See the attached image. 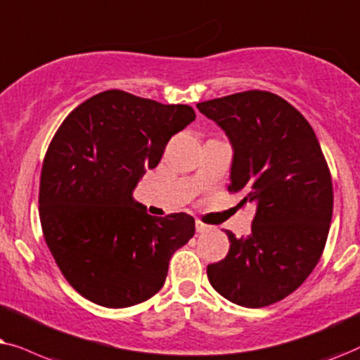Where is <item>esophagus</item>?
<instances>
[{"label":"esophagus","instance_id":"1","mask_svg":"<svg viewBox=\"0 0 360 360\" xmlns=\"http://www.w3.org/2000/svg\"><path fill=\"white\" fill-rule=\"evenodd\" d=\"M212 229L210 225L200 222V220H195V230H198L199 233H204V232H209V230Z\"/></svg>","mask_w":360,"mask_h":360}]
</instances>
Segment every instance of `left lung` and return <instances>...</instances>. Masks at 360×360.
I'll return each mask as SVG.
<instances>
[{
    "label": "left lung",
    "instance_id": "1",
    "mask_svg": "<svg viewBox=\"0 0 360 360\" xmlns=\"http://www.w3.org/2000/svg\"><path fill=\"white\" fill-rule=\"evenodd\" d=\"M233 148L230 193L255 202L250 236L227 230L224 260L207 265L212 288L232 303L263 308L286 298L323 255L333 219V181L311 124L265 90L198 103Z\"/></svg>",
    "mask_w": 360,
    "mask_h": 360
}]
</instances>
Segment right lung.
<instances>
[{"instance_id":"1","label":"right lung","mask_w":360,"mask_h":360,"mask_svg":"<svg viewBox=\"0 0 360 360\" xmlns=\"http://www.w3.org/2000/svg\"><path fill=\"white\" fill-rule=\"evenodd\" d=\"M194 118L189 105L107 90L56 131L42 162L39 217L57 266L84 298L128 308L162 288L172 253L194 236V219L153 217L131 193Z\"/></svg>"}]
</instances>
